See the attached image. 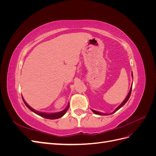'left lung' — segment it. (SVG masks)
Masks as SVG:
<instances>
[{
    "label": "left lung",
    "instance_id": "obj_1",
    "mask_svg": "<svg viewBox=\"0 0 156 156\" xmlns=\"http://www.w3.org/2000/svg\"><path fill=\"white\" fill-rule=\"evenodd\" d=\"M131 75H132V76H133V73H131ZM131 90H132V85H131V88H130V90H129V92L128 94H127V96L125 100H124V101L122 102V103H121V104H120V105L119 107H118L116 108V109H115L114 111H113L112 113H111V114H113V113H115V112H116L118 110L120 109V108H121L122 106H123V105L125 104V103H126L127 101V100H129V97H130V95H131ZM91 110H92V111L94 113H95V114H96V115H108V114H105V113L100 112H99V111H94V110H92V109H91Z\"/></svg>",
    "mask_w": 156,
    "mask_h": 156
}]
</instances>
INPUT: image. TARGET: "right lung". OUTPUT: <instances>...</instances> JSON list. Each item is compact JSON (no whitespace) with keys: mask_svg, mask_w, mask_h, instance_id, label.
Listing matches in <instances>:
<instances>
[{"mask_svg":"<svg viewBox=\"0 0 156 156\" xmlns=\"http://www.w3.org/2000/svg\"><path fill=\"white\" fill-rule=\"evenodd\" d=\"M23 101H24L25 104L26 105V106L29 108V109L32 111L33 112L36 113V115H39L41 117L43 118H45V119H51V120H54V119H59V118H61L62 116H63L65 113L66 112V111H68V109L69 108V103H68V106L66 107V108H65V109H64L63 111H60V112H55V113H46V112H39L37 111H36L35 109H34V108H32L31 107H30L29 105L27 104V103H26V101L24 100V99L23 98Z\"/></svg>","mask_w":156,"mask_h":156,"instance_id":"1","label":"right lung"}]
</instances>
